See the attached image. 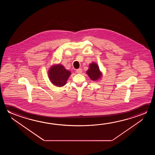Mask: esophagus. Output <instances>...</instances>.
Wrapping results in <instances>:
<instances>
[{"label": "esophagus", "mask_w": 155, "mask_h": 155, "mask_svg": "<svg viewBox=\"0 0 155 155\" xmlns=\"http://www.w3.org/2000/svg\"><path fill=\"white\" fill-rule=\"evenodd\" d=\"M76 72L77 74H81V72H82V69H81V68L77 69L76 70Z\"/></svg>", "instance_id": "esophagus-1"}]
</instances>
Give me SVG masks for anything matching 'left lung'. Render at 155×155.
<instances>
[{"label":"left lung","instance_id":"obj_1","mask_svg":"<svg viewBox=\"0 0 155 155\" xmlns=\"http://www.w3.org/2000/svg\"><path fill=\"white\" fill-rule=\"evenodd\" d=\"M86 74L93 81H98L102 79L103 74L99 69V66L96 63L92 62L89 65V69L86 71Z\"/></svg>","mask_w":155,"mask_h":155}]
</instances>
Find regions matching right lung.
Instances as JSON below:
<instances>
[{
    "label": "right lung",
    "instance_id": "obj_1",
    "mask_svg": "<svg viewBox=\"0 0 155 155\" xmlns=\"http://www.w3.org/2000/svg\"><path fill=\"white\" fill-rule=\"evenodd\" d=\"M71 74V72L61 64H53L48 70V78L51 83L57 87L64 86Z\"/></svg>",
    "mask_w": 155,
    "mask_h": 155
}]
</instances>
